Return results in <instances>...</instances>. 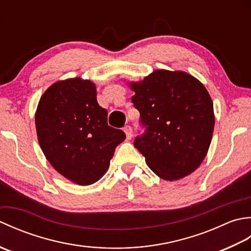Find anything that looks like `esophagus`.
I'll return each instance as SVG.
<instances>
[{"label": "esophagus", "instance_id": "34e87169", "mask_svg": "<svg viewBox=\"0 0 251 251\" xmlns=\"http://www.w3.org/2000/svg\"><path fill=\"white\" fill-rule=\"evenodd\" d=\"M124 132H125L127 139H128V140L131 139V137H132V129H131L130 126H125V127H124Z\"/></svg>", "mask_w": 251, "mask_h": 251}]
</instances>
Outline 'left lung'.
Listing matches in <instances>:
<instances>
[{"instance_id":"8db88e82","label":"left lung","mask_w":251,"mask_h":251,"mask_svg":"<svg viewBox=\"0 0 251 251\" xmlns=\"http://www.w3.org/2000/svg\"><path fill=\"white\" fill-rule=\"evenodd\" d=\"M146 134L136 149L161 179H182L207 155L215 127L214 103L199 79L184 71L159 69L139 82L127 83Z\"/></svg>"}]
</instances>
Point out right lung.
Instances as JSON below:
<instances>
[{"label": "right lung", "instance_id": "right-lung-1", "mask_svg": "<svg viewBox=\"0 0 251 251\" xmlns=\"http://www.w3.org/2000/svg\"><path fill=\"white\" fill-rule=\"evenodd\" d=\"M37 140L47 161L78 185L104 176L125 134L108 125V112L97 102L90 79L58 81L45 90L35 112Z\"/></svg>", "mask_w": 251, "mask_h": 251}]
</instances>
